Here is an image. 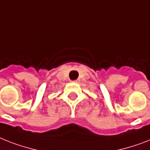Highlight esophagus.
Returning a JSON list of instances; mask_svg holds the SVG:
<instances>
[{
	"label": "esophagus",
	"mask_w": 150,
	"mask_h": 150,
	"mask_svg": "<svg viewBox=\"0 0 150 150\" xmlns=\"http://www.w3.org/2000/svg\"><path fill=\"white\" fill-rule=\"evenodd\" d=\"M79 81H80V80H74V83H79Z\"/></svg>",
	"instance_id": "obj_1"
}]
</instances>
